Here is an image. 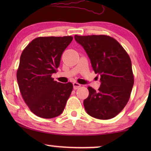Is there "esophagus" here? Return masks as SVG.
<instances>
[{
    "label": "esophagus",
    "instance_id": "34e87169",
    "mask_svg": "<svg viewBox=\"0 0 151 151\" xmlns=\"http://www.w3.org/2000/svg\"><path fill=\"white\" fill-rule=\"evenodd\" d=\"M73 85L74 89H77V88H78L79 87H80V86H81V84H80L79 83H78V82H73Z\"/></svg>",
    "mask_w": 151,
    "mask_h": 151
}]
</instances>
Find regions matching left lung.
Wrapping results in <instances>:
<instances>
[{
  "label": "left lung",
  "instance_id": "obj_1",
  "mask_svg": "<svg viewBox=\"0 0 151 151\" xmlns=\"http://www.w3.org/2000/svg\"><path fill=\"white\" fill-rule=\"evenodd\" d=\"M75 39L83 47L95 73L100 76L96 91L88 86L84 109L90 116L109 119L118 115L129 102L134 84L131 60L122 46L106 35L78 36Z\"/></svg>",
  "mask_w": 151,
  "mask_h": 151
}]
</instances>
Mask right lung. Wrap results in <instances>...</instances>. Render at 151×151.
Masks as SVG:
<instances>
[{
    "label": "right lung",
    "mask_w": 151,
    "mask_h": 151,
    "mask_svg": "<svg viewBox=\"0 0 151 151\" xmlns=\"http://www.w3.org/2000/svg\"><path fill=\"white\" fill-rule=\"evenodd\" d=\"M72 40L70 36L38 37L22 51L16 78L24 102L37 116L53 118L65 109L73 84L57 82L51 76Z\"/></svg>",
    "instance_id": "right-lung-1"
}]
</instances>
